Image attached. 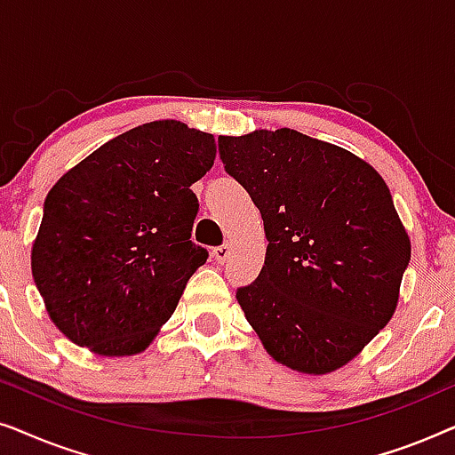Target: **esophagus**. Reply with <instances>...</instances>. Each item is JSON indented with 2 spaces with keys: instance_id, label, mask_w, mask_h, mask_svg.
Wrapping results in <instances>:
<instances>
[{
  "instance_id": "34e87169",
  "label": "esophagus",
  "mask_w": 455,
  "mask_h": 455,
  "mask_svg": "<svg viewBox=\"0 0 455 455\" xmlns=\"http://www.w3.org/2000/svg\"><path fill=\"white\" fill-rule=\"evenodd\" d=\"M229 257V246L228 244H221V246H215L213 248V259L217 263H226Z\"/></svg>"
}]
</instances>
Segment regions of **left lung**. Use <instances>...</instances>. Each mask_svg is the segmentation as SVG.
I'll list each match as a JSON object with an SVG mask.
<instances>
[{"instance_id": "8db88e82", "label": "left lung", "mask_w": 455, "mask_h": 455, "mask_svg": "<svg viewBox=\"0 0 455 455\" xmlns=\"http://www.w3.org/2000/svg\"><path fill=\"white\" fill-rule=\"evenodd\" d=\"M226 172L263 217L265 265L235 290L265 350L325 375L394 315L410 240L383 178L346 148L298 130L220 136Z\"/></svg>"}]
</instances>
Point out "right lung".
<instances>
[{"label": "right lung", "instance_id": "add662e5", "mask_svg": "<svg viewBox=\"0 0 455 455\" xmlns=\"http://www.w3.org/2000/svg\"><path fill=\"white\" fill-rule=\"evenodd\" d=\"M215 139L182 122L128 130L49 190L33 246L47 313L103 356L145 350L170 319L207 248L190 240Z\"/></svg>", "mask_w": 455, "mask_h": 455}]
</instances>
